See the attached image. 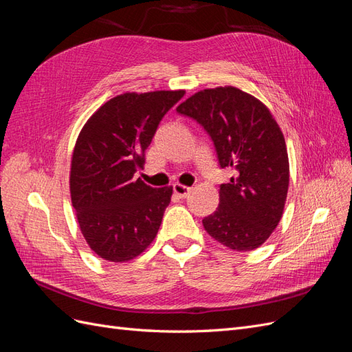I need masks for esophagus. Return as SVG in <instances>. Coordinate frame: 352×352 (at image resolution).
Segmentation results:
<instances>
[{"label":"esophagus","mask_w":352,"mask_h":352,"mask_svg":"<svg viewBox=\"0 0 352 352\" xmlns=\"http://www.w3.org/2000/svg\"><path fill=\"white\" fill-rule=\"evenodd\" d=\"M173 190L175 194L179 197V198H185L189 192H190V188L185 186V185H180V184H175L173 185Z\"/></svg>","instance_id":"esophagus-1"}]
</instances>
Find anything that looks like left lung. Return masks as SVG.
I'll use <instances>...</instances> for the list:
<instances>
[{"instance_id": "obj_1", "label": "left lung", "mask_w": 352, "mask_h": 352, "mask_svg": "<svg viewBox=\"0 0 352 352\" xmlns=\"http://www.w3.org/2000/svg\"><path fill=\"white\" fill-rule=\"evenodd\" d=\"M211 136L221 168L216 211L202 220L211 238L235 251L258 248L279 225L289 188V160L278 122L265 105L235 87L194 94L176 109Z\"/></svg>"}]
</instances>
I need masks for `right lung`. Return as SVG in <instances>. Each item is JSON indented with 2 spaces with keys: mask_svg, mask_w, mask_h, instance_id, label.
<instances>
[{
  "mask_svg": "<svg viewBox=\"0 0 352 352\" xmlns=\"http://www.w3.org/2000/svg\"><path fill=\"white\" fill-rule=\"evenodd\" d=\"M184 94H120L83 124L72 155L70 197L82 235L98 257L131 261L157 236L173 188H151L133 175L144 168L160 120Z\"/></svg>",
  "mask_w": 352,
  "mask_h": 352,
  "instance_id": "add662e5",
  "label": "right lung"
}]
</instances>
